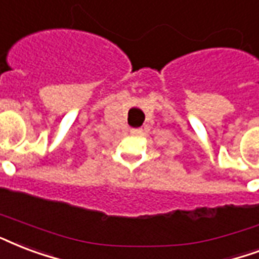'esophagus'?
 <instances>
[{
    "instance_id": "1",
    "label": "esophagus",
    "mask_w": 259,
    "mask_h": 259,
    "mask_svg": "<svg viewBox=\"0 0 259 259\" xmlns=\"http://www.w3.org/2000/svg\"><path fill=\"white\" fill-rule=\"evenodd\" d=\"M130 133L133 136H140V134H143V129H130Z\"/></svg>"
}]
</instances>
